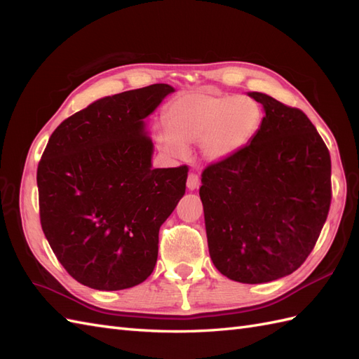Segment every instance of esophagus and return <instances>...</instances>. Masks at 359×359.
Wrapping results in <instances>:
<instances>
[{"mask_svg":"<svg viewBox=\"0 0 359 359\" xmlns=\"http://www.w3.org/2000/svg\"><path fill=\"white\" fill-rule=\"evenodd\" d=\"M199 187V178L198 175H194V173H189L187 177V189L189 190H196Z\"/></svg>","mask_w":359,"mask_h":359,"instance_id":"34e87169","label":"esophagus"}]
</instances>
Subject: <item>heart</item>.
Instances as JSON below:
<instances>
[{
	"mask_svg": "<svg viewBox=\"0 0 359 359\" xmlns=\"http://www.w3.org/2000/svg\"><path fill=\"white\" fill-rule=\"evenodd\" d=\"M166 118L169 128H160L156 136L163 153L181 158L187 154V147L199 144L205 161L219 163L252 142L264 112L259 102L248 95L198 90L173 102Z\"/></svg>",
	"mask_w": 359,
	"mask_h": 359,
	"instance_id": "1",
	"label": "heart"
}]
</instances>
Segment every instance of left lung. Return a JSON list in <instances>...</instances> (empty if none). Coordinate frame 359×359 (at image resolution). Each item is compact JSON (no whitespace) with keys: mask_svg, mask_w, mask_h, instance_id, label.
<instances>
[{"mask_svg":"<svg viewBox=\"0 0 359 359\" xmlns=\"http://www.w3.org/2000/svg\"><path fill=\"white\" fill-rule=\"evenodd\" d=\"M248 95L264 106L259 132L203 170L199 196L214 266L257 285L292 274L311 253L331 205V157L302 111Z\"/></svg>","mask_w":359,"mask_h":359,"instance_id":"obj_1","label":"left lung"}]
</instances>
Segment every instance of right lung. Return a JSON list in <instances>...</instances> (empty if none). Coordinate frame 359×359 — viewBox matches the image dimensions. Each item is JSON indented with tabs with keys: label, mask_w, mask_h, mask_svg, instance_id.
<instances>
[{
	"label": "right lung",
	"mask_w": 359,
	"mask_h": 359,
	"mask_svg": "<svg viewBox=\"0 0 359 359\" xmlns=\"http://www.w3.org/2000/svg\"><path fill=\"white\" fill-rule=\"evenodd\" d=\"M173 91L154 83L103 97L49 137L37 168L41 229L83 286L121 290L153 273L160 226L186 193L189 169L153 168L145 118Z\"/></svg>",
	"instance_id": "add662e5"
}]
</instances>
